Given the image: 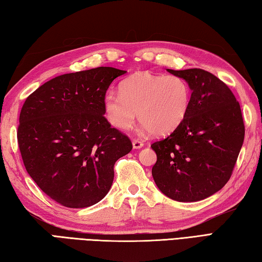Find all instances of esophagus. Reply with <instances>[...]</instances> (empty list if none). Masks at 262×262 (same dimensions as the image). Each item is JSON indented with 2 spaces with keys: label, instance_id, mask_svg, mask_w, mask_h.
I'll use <instances>...</instances> for the list:
<instances>
[{
  "label": "esophagus",
  "instance_id": "34e87169",
  "mask_svg": "<svg viewBox=\"0 0 262 262\" xmlns=\"http://www.w3.org/2000/svg\"><path fill=\"white\" fill-rule=\"evenodd\" d=\"M132 145H133V148H136V149H139V148L144 146V141L139 140V139H133Z\"/></svg>",
  "mask_w": 262,
  "mask_h": 262
}]
</instances>
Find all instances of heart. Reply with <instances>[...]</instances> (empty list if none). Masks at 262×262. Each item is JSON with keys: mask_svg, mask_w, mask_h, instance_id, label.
Masks as SVG:
<instances>
[{"mask_svg": "<svg viewBox=\"0 0 262 262\" xmlns=\"http://www.w3.org/2000/svg\"><path fill=\"white\" fill-rule=\"evenodd\" d=\"M190 102V88L174 75L136 74L122 82L121 92L108 91L105 112L112 125L127 130L138 120L155 136L173 131L184 121Z\"/></svg>", "mask_w": 262, "mask_h": 262, "instance_id": "b5f03b06", "label": "heart"}]
</instances>
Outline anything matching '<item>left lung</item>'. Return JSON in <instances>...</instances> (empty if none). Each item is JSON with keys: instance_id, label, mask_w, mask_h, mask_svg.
I'll return each mask as SVG.
<instances>
[{"instance_id": "obj_1", "label": "left lung", "mask_w": 262, "mask_h": 262, "mask_svg": "<svg viewBox=\"0 0 262 262\" xmlns=\"http://www.w3.org/2000/svg\"><path fill=\"white\" fill-rule=\"evenodd\" d=\"M191 89L188 112L174 131L152 142L151 169L163 194L179 202L204 200L228 182L244 141L239 102L228 85L201 68L167 70Z\"/></svg>"}]
</instances>
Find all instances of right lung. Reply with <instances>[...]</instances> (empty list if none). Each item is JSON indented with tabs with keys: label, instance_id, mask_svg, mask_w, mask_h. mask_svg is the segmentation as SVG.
I'll return each mask as SVG.
<instances>
[{
	"label": "right lung",
	"instance_id": "right-lung-1",
	"mask_svg": "<svg viewBox=\"0 0 262 262\" xmlns=\"http://www.w3.org/2000/svg\"><path fill=\"white\" fill-rule=\"evenodd\" d=\"M125 71L113 67L63 74L25 100L17 131L28 174L63 206L86 208L111 189L114 165L132 149L130 138L105 114L111 83Z\"/></svg>",
	"mask_w": 262,
	"mask_h": 262
}]
</instances>
